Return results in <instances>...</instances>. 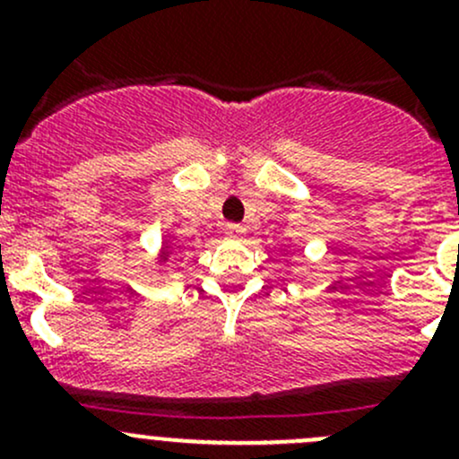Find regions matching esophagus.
<instances>
[{
	"label": "esophagus",
	"instance_id": "esophagus-1",
	"mask_svg": "<svg viewBox=\"0 0 459 459\" xmlns=\"http://www.w3.org/2000/svg\"><path fill=\"white\" fill-rule=\"evenodd\" d=\"M224 233L229 235V238H242V235L247 233V229H244V226H239V224H226Z\"/></svg>",
	"mask_w": 459,
	"mask_h": 459
}]
</instances>
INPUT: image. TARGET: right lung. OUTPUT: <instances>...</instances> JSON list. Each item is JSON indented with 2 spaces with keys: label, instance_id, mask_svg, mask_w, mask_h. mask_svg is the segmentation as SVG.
<instances>
[{
  "label": "right lung",
  "instance_id": "1",
  "mask_svg": "<svg viewBox=\"0 0 459 459\" xmlns=\"http://www.w3.org/2000/svg\"><path fill=\"white\" fill-rule=\"evenodd\" d=\"M179 255H182V253H179V248L173 247V242H170V239H164V242H161V248H160V255H157V262L166 264L170 257H179Z\"/></svg>",
  "mask_w": 459,
  "mask_h": 459
}]
</instances>
